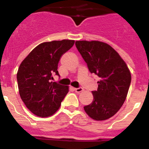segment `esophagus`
Segmentation results:
<instances>
[{"label": "esophagus", "instance_id": "esophagus-1", "mask_svg": "<svg viewBox=\"0 0 149 149\" xmlns=\"http://www.w3.org/2000/svg\"><path fill=\"white\" fill-rule=\"evenodd\" d=\"M74 91L77 92V93H80L81 91H84V88H82V87H79V88H74Z\"/></svg>", "mask_w": 149, "mask_h": 149}]
</instances>
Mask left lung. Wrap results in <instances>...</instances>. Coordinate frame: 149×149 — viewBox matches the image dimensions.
<instances>
[{"label":"left lung","instance_id":"8db88e82","mask_svg":"<svg viewBox=\"0 0 149 149\" xmlns=\"http://www.w3.org/2000/svg\"><path fill=\"white\" fill-rule=\"evenodd\" d=\"M76 47L91 74L100 77L94 99L84 110L95 120L114 116L125 102L132 76L123 60L111 46L103 42L80 40Z\"/></svg>","mask_w":149,"mask_h":149}]
</instances>
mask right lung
Returning a JSON list of instances; mask_svg holds the SVG:
<instances>
[{"label":"right lung","instance_id":"right-lung-1","mask_svg":"<svg viewBox=\"0 0 149 149\" xmlns=\"http://www.w3.org/2000/svg\"><path fill=\"white\" fill-rule=\"evenodd\" d=\"M74 40H63L38 45L22 61L17 74L19 94L30 111L46 117L58 111L69 92L68 86L52 82L60 74L58 65Z\"/></svg>","mask_w":149,"mask_h":149}]
</instances>
